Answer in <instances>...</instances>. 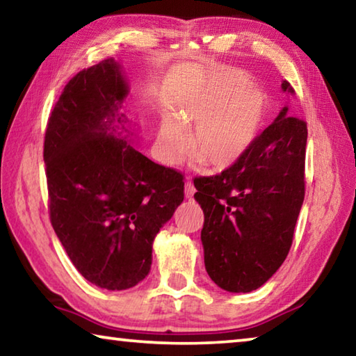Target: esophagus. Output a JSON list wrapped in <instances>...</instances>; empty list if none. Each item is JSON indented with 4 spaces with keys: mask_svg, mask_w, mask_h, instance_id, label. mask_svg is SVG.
<instances>
[{
    "mask_svg": "<svg viewBox=\"0 0 356 356\" xmlns=\"http://www.w3.org/2000/svg\"><path fill=\"white\" fill-rule=\"evenodd\" d=\"M195 191H196L195 185H193L191 179L188 177V179H186V182H185V196L186 197H193V195H195Z\"/></svg>",
    "mask_w": 356,
    "mask_h": 356,
    "instance_id": "34e87169",
    "label": "esophagus"
}]
</instances>
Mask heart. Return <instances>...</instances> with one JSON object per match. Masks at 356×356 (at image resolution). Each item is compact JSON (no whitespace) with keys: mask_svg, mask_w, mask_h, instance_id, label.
Segmentation results:
<instances>
[{"mask_svg":"<svg viewBox=\"0 0 356 356\" xmlns=\"http://www.w3.org/2000/svg\"><path fill=\"white\" fill-rule=\"evenodd\" d=\"M246 76L221 70L200 92L186 100L179 119L166 116L160 127V152L166 163H176L190 152L212 170L231 166L251 147L264 120V100L248 88Z\"/></svg>","mask_w":356,"mask_h":356,"instance_id":"1","label":"heart"}]
</instances>
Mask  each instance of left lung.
Here are the masks:
<instances>
[{"mask_svg":"<svg viewBox=\"0 0 356 356\" xmlns=\"http://www.w3.org/2000/svg\"><path fill=\"white\" fill-rule=\"evenodd\" d=\"M282 89L293 94L291 83ZM306 138L305 120L284 106L236 163L193 180L204 212V264L225 291H254L287 257L305 200Z\"/></svg>","mask_w":356,"mask_h":356,"instance_id":"obj_1","label":"left lung"}]
</instances>
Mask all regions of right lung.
Segmentation results:
<instances>
[{"label": "right lung", "mask_w": 356, "mask_h": 356, "mask_svg": "<svg viewBox=\"0 0 356 356\" xmlns=\"http://www.w3.org/2000/svg\"><path fill=\"white\" fill-rule=\"evenodd\" d=\"M127 94L114 59L78 72L48 118L44 141L51 226L78 272L108 291L146 278L154 238L184 201L182 172L110 131Z\"/></svg>", "instance_id": "add662e5"}]
</instances>
